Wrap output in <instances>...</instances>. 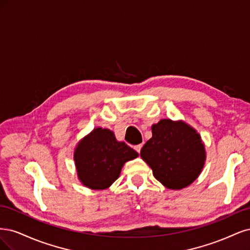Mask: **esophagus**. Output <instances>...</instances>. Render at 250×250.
Segmentation results:
<instances>
[{"label": "esophagus", "instance_id": "34e87169", "mask_svg": "<svg viewBox=\"0 0 250 250\" xmlns=\"http://www.w3.org/2000/svg\"><path fill=\"white\" fill-rule=\"evenodd\" d=\"M141 147H142V144H138V146H134V149H135L137 152H140Z\"/></svg>", "mask_w": 250, "mask_h": 250}]
</instances>
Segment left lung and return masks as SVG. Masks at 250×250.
Segmentation results:
<instances>
[{"label": "left lung", "instance_id": "obj_1", "mask_svg": "<svg viewBox=\"0 0 250 250\" xmlns=\"http://www.w3.org/2000/svg\"><path fill=\"white\" fill-rule=\"evenodd\" d=\"M151 133L140 156L152 169L155 178L168 189L189 186L200 174L206 161L200 135L186 123L171 119L152 125Z\"/></svg>", "mask_w": 250, "mask_h": 250}]
</instances>
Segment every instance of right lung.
I'll list each match as a JSON object with an SVG mask.
<instances>
[{
    "instance_id": "add662e5",
    "label": "right lung",
    "mask_w": 250,
    "mask_h": 250,
    "mask_svg": "<svg viewBox=\"0 0 250 250\" xmlns=\"http://www.w3.org/2000/svg\"><path fill=\"white\" fill-rule=\"evenodd\" d=\"M138 157V152L116 140L108 128L96 127L78 143L74 160L78 178L93 190L109 188L118 178L124 164Z\"/></svg>"
}]
</instances>
